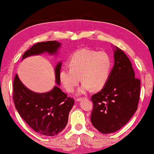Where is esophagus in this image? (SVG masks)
I'll return each mask as SVG.
<instances>
[{
  "instance_id": "34e87169",
  "label": "esophagus",
  "mask_w": 154,
  "mask_h": 154,
  "mask_svg": "<svg viewBox=\"0 0 154 154\" xmlns=\"http://www.w3.org/2000/svg\"><path fill=\"white\" fill-rule=\"evenodd\" d=\"M84 99H85V98H77V101H78V102H80V101L83 100Z\"/></svg>"
}]
</instances>
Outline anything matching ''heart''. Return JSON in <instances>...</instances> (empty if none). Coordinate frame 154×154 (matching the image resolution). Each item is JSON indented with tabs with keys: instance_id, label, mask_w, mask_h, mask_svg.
Here are the masks:
<instances>
[{
	"instance_id": "b5f03b06",
	"label": "heart",
	"mask_w": 154,
	"mask_h": 154,
	"mask_svg": "<svg viewBox=\"0 0 154 154\" xmlns=\"http://www.w3.org/2000/svg\"><path fill=\"white\" fill-rule=\"evenodd\" d=\"M69 69L63 68L59 73L62 85L68 92H73L81 80L77 94L86 93L91 88L98 91L105 86L112 67L110 55L105 51L82 48L75 51L68 60Z\"/></svg>"
}]
</instances>
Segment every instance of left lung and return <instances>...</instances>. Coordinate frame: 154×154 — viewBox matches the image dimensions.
<instances>
[{"mask_svg": "<svg viewBox=\"0 0 154 154\" xmlns=\"http://www.w3.org/2000/svg\"><path fill=\"white\" fill-rule=\"evenodd\" d=\"M114 48V67L102 90L92 95L91 122L102 134L115 132L127 123L137 110L140 80L125 53Z\"/></svg>", "mask_w": 154, "mask_h": 154, "instance_id": "obj_1", "label": "left lung"}]
</instances>
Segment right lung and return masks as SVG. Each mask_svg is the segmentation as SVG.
<instances>
[{
  "mask_svg": "<svg viewBox=\"0 0 154 154\" xmlns=\"http://www.w3.org/2000/svg\"><path fill=\"white\" fill-rule=\"evenodd\" d=\"M61 45L57 41L38 42L25 52L22 60L45 52L55 55ZM61 67L62 62H59L54 68L57 86L47 92L38 93L29 89L17 75L13 82V100L17 111L32 129L44 136L53 137L65 129L69 113L75 103L58 87L60 85L59 73Z\"/></svg>",
  "mask_w": 154,
  "mask_h": 154,
  "instance_id": "1",
  "label": "right lung"
}]
</instances>
